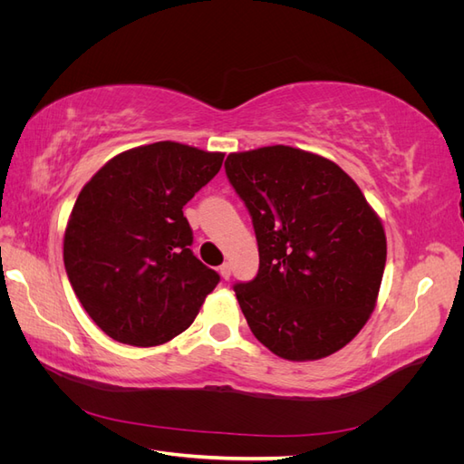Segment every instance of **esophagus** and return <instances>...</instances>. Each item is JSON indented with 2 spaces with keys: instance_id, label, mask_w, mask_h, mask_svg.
I'll return each mask as SVG.
<instances>
[{
  "instance_id": "esophagus-1",
  "label": "esophagus",
  "mask_w": 464,
  "mask_h": 464,
  "mask_svg": "<svg viewBox=\"0 0 464 464\" xmlns=\"http://www.w3.org/2000/svg\"><path fill=\"white\" fill-rule=\"evenodd\" d=\"M218 273H220L222 280H228V278H230V273H232L230 263H222V265L218 266Z\"/></svg>"
}]
</instances>
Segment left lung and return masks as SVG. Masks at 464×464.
<instances>
[{"mask_svg":"<svg viewBox=\"0 0 464 464\" xmlns=\"http://www.w3.org/2000/svg\"><path fill=\"white\" fill-rule=\"evenodd\" d=\"M224 168L259 246L257 276L234 286L251 333L290 362L334 354L375 310L387 259L382 218L339 164L310 150L230 152Z\"/></svg>","mask_w":464,"mask_h":464,"instance_id":"8db88e82","label":"left lung"}]
</instances>
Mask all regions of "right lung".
I'll return each instance as SVG.
<instances>
[{
    "instance_id": "right-lung-1",
    "label": "right lung",
    "mask_w": 464,
    "mask_h": 464,
    "mask_svg": "<svg viewBox=\"0 0 464 464\" xmlns=\"http://www.w3.org/2000/svg\"><path fill=\"white\" fill-rule=\"evenodd\" d=\"M224 152L159 141L110 159L85 186L63 234L81 305L110 339L159 346L184 333L220 276L189 249L184 205Z\"/></svg>"
}]
</instances>
